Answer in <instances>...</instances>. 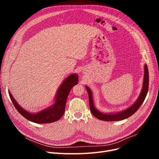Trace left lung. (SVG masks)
Masks as SVG:
<instances>
[{"label":"left lung","instance_id":"left-lung-1","mask_svg":"<svg viewBox=\"0 0 159 159\" xmlns=\"http://www.w3.org/2000/svg\"><path fill=\"white\" fill-rule=\"evenodd\" d=\"M144 79H143V84L142 88L141 91L138 98L136 101L133 103L129 107L126 108L122 111H117V112H109L104 113L99 111L95 107L93 102L92 91H91L89 87L86 86V90L88 93L89 96V108L90 111L96 118L99 120L104 121H118L126 119L133 114H134L140 107L142 104L143 103L144 99L147 95L148 88H149V72L147 64H144Z\"/></svg>","mask_w":159,"mask_h":159}]
</instances>
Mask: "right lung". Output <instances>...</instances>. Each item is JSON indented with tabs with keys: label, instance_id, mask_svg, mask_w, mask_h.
<instances>
[{
	"label": "right lung",
	"instance_id": "1",
	"mask_svg": "<svg viewBox=\"0 0 159 159\" xmlns=\"http://www.w3.org/2000/svg\"><path fill=\"white\" fill-rule=\"evenodd\" d=\"M79 77L77 74L72 73L67 77L58 88L55 95L53 104L45 109L37 113H31L25 110L15 101V99L8 90L11 101L20 115L28 120L38 124L52 123L59 120L65 112L67 98L71 88L78 84Z\"/></svg>",
	"mask_w": 159,
	"mask_h": 159
}]
</instances>
